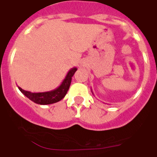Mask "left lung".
<instances>
[{
    "label": "left lung",
    "instance_id": "left-lung-1",
    "mask_svg": "<svg viewBox=\"0 0 157 157\" xmlns=\"http://www.w3.org/2000/svg\"><path fill=\"white\" fill-rule=\"evenodd\" d=\"M91 91H92V90H91ZM92 93H93V92H92Z\"/></svg>",
    "mask_w": 157,
    "mask_h": 157
}]
</instances>
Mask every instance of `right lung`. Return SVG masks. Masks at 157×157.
Returning <instances> with one entry per match:
<instances>
[{"label": "right lung", "instance_id": "add662e5", "mask_svg": "<svg viewBox=\"0 0 157 157\" xmlns=\"http://www.w3.org/2000/svg\"><path fill=\"white\" fill-rule=\"evenodd\" d=\"M76 71H77L76 67H73L71 69L67 72L66 77L62 82L61 84L59 85V86H58L53 90L41 93H31L30 91L24 90L19 86L18 88L27 98H29L30 101L36 104L45 105L56 103L58 101H61L67 94L69 87H70L71 82L72 76L74 75Z\"/></svg>", "mask_w": 157, "mask_h": 157}]
</instances>
